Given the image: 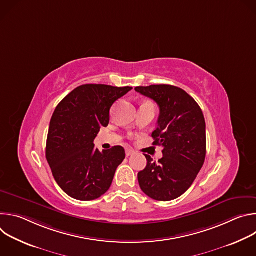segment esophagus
<instances>
[{
    "mask_svg": "<svg viewBox=\"0 0 256 256\" xmlns=\"http://www.w3.org/2000/svg\"><path fill=\"white\" fill-rule=\"evenodd\" d=\"M134 153V151L132 150V149H126V157L132 156Z\"/></svg>",
    "mask_w": 256,
    "mask_h": 256,
    "instance_id": "1",
    "label": "esophagus"
}]
</instances>
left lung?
Instances as JSON below:
<instances>
[{"mask_svg": "<svg viewBox=\"0 0 256 256\" xmlns=\"http://www.w3.org/2000/svg\"><path fill=\"white\" fill-rule=\"evenodd\" d=\"M160 108L153 144L162 146L163 157L138 172L140 190L149 198L169 202L184 194L200 171L206 153V122L196 100L184 90L171 85L136 87Z\"/></svg>", "mask_w": 256, "mask_h": 256, "instance_id": "left-lung-1", "label": "left lung"}]
</instances>
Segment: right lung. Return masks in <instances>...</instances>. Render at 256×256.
Here are the masks:
<instances>
[{
	"instance_id": "right-lung-1",
	"label": "right lung",
	"mask_w": 256,
	"mask_h": 256,
	"mask_svg": "<svg viewBox=\"0 0 256 256\" xmlns=\"http://www.w3.org/2000/svg\"><path fill=\"white\" fill-rule=\"evenodd\" d=\"M132 87L87 84L77 87L56 106L50 124L46 160L58 186L70 198L93 200L110 188L116 168L126 158L114 146L100 152L94 140L109 124L112 104Z\"/></svg>"
}]
</instances>
